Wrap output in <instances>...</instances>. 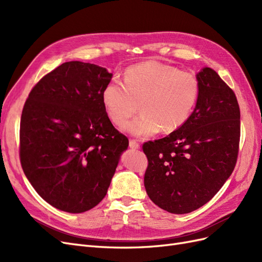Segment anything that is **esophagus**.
Returning <instances> with one entry per match:
<instances>
[{
  "mask_svg": "<svg viewBox=\"0 0 262 262\" xmlns=\"http://www.w3.org/2000/svg\"><path fill=\"white\" fill-rule=\"evenodd\" d=\"M129 146H130V148H132V149H138V148H140V144L138 143V142H137L136 140H130V141H129Z\"/></svg>",
  "mask_w": 262,
  "mask_h": 262,
  "instance_id": "obj_1",
  "label": "esophagus"
}]
</instances>
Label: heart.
<instances>
[{
  "label": "heart",
  "mask_w": 262,
  "mask_h": 262,
  "mask_svg": "<svg viewBox=\"0 0 262 262\" xmlns=\"http://www.w3.org/2000/svg\"><path fill=\"white\" fill-rule=\"evenodd\" d=\"M200 86L194 74L155 60L125 70L122 84L108 83L101 94L108 118L123 124L138 112L141 115L122 129L136 137L169 133L184 125L199 98Z\"/></svg>",
  "instance_id": "1"
}]
</instances>
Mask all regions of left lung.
Listing matches in <instances>:
<instances>
[{"instance_id": "obj_1", "label": "left lung", "mask_w": 262, "mask_h": 262, "mask_svg": "<svg viewBox=\"0 0 262 262\" xmlns=\"http://www.w3.org/2000/svg\"><path fill=\"white\" fill-rule=\"evenodd\" d=\"M200 92L189 120L169 136L142 146L148 165L146 193L173 214L201 208L232 175L241 139V112L233 90L211 68L196 74Z\"/></svg>"}]
</instances>
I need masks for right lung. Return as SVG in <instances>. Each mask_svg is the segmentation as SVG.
Here are the masks:
<instances>
[{
  "mask_svg": "<svg viewBox=\"0 0 262 262\" xmlns=\"http://www.w3.org/2000/svg\"><path fill=\"white\" fill-rule=\"evenodd\" d=\"M113 74L81 61L45 75L24 105L19 158L37 193L69 213L93 209L104 199L129 140L102 106Z\"/></svg>",
  "mask_w": 262,
  "mask_h": 262,
  "instance_id": "obj_1",
  "label": "right lung"
}]
</instances>
